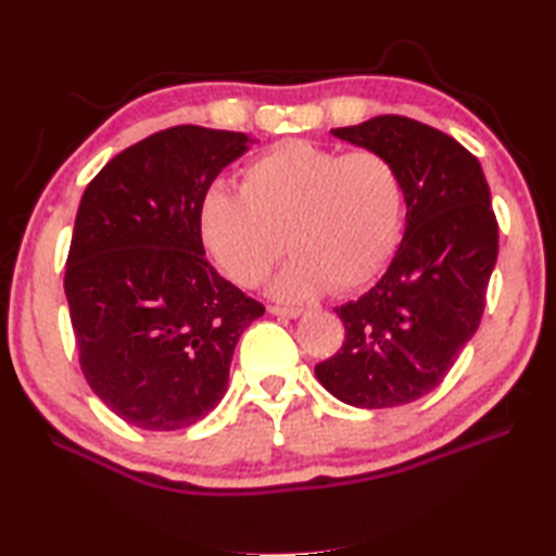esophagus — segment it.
<instances>
[{
  "label": "esophagus",
  "instance_id": "1",
  "mask_svg": "<svg viewBox=\"0 0 556 556\" xmlns=\"http://www.w3.org/2000/svg\"><path fill=\"white\" fill-rule=\"evenodd\" d=\"M269 313H271V316H285V318H299L301 316V313H304V311H301V308H294V306H269Z\"/></svg>",
  "mask_w": 556,
  "mask_h": 556
}]
</instances>
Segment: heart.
I'll use <instances>...</instances> for the list:
<instances>
[{"label": "heart", "mask_w": 556, "mask_h": 556, "mask_svg": "<svg viewBox=\"0 0 556 556\" xmlns=\"http://www.w3.org/2000/svg\"><path fill=\"white\" fill-rule=\"evenodd\" d=\"M243 191L214 187L201 204V236L218 267L255 287L296 252L271 291L301 301L355 291L396 255L406 224V179L379 150L285 140L245 167Z\"/></svg>", "instance_id": "1"}]
</instances>
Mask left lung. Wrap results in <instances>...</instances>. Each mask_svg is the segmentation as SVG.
I'll list each match as a JSON object with an SVG mask.
<instances>
[{
  "mask_svg": "<svg viewBox=\"0 0 556 556\" xmlns=\"http://www.w3.org/2000/svg\"><path fill=\"white\" fill-rule=\"evenodd\" d=\"M332 136L399 165L406 230L387 275L336 308L345 342L316 377L350 406H403L440 387L479 328L498 257L491 191L479 160L420 121L387 114Z\"/></svg>",
  "mask_w": 556,
  "mask_h": 556,
  "instance_id": "left-lung-1",
  "label": "left lung"
}]
</instances>
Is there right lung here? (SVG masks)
<instances>
[{"mask_svg":"<svg viewBox=\"0 0 556 556\" xmlns=\"http://www.w3.org/2000/svg\"><path fill=\"white\" fill-rule=\"evenodd\" d=\"M252 140L175 126L111 157L79 201L65 296L79 367L118 418L181 430L224 399L243 330L265 313L204 257L201 204Z\"/></svg>","mask_w":556,"mask_h":556,"instance_id":"add662e5","label":"right lung"}]
</instances>
